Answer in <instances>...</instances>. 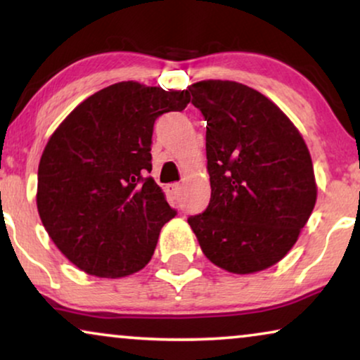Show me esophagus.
<instances>
[{"mask_svg":"<svg viewBox=\"0 0 360 360\" xmlns=\"http://www.w3.org/2000/svg\"><path fill=\"white\" fill-rule=\"evenodd\" d=\"M169 190L172 191V195H174V196H179L180 195V190H181V185L179 184V181H175V184H170L169 185Z\"/></svg>","mask_w":360,"mask_h":360,"instance_id":"1","label":"esophagus"}]
</instances>
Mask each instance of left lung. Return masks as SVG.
<instances>
[{
    "label": "left lung",
    "mask_w": 360,
    "mask_h": 360,
    "mask_svg": "<svg viewBox=\"0 0 360 360\" xmlns=\"http://www.w3.org/2000/svg\"><path fill=\"white\" fill-rule=\"evenodd\" d=\"M206 121L210 205L188 224L211 262L254 274L282 260L316 203L313 162L293 122L238 82L190 88Z\"/></svg>",
    "instance_id": "1"
}]
</instances>
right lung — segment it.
Listing matches in <instances>:
<instances>
[{"label": "right lung", "mask_w": 360, "mask_h": 360, "mask_svg": "<svg viewBox=\"0 0 360 360\" xmlns=\"http://www.w3.org/2000/svg\"><path fill=\"white\" fill-rule=\"evenodd\" d=\"M188 103V90L115 83L80 103L49 139L37 172L39 216L83 272L117 278L149 264L162 226L176 214L147 176L154 122Z\"/></svg>", "instance_id": "right-lung-1"}]
</instances>
